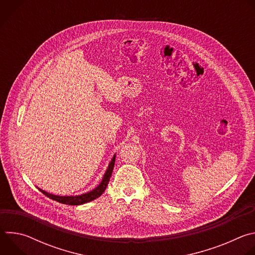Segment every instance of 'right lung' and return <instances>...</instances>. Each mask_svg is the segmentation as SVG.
Returning a JSON list of instances; mask_svg holds the SVG:
<instances>
[{
	"mask_svg": "<svg viewBox=\"0 0 255 255\" xmlns=\"http://www.w3.org/2000/svg\"><path fill=\"white\" fill-rule=\"evenodd\" d=\"M115 159H116V155H114L110 164H109L108 169L104 174V177L101 181V184L96 189H94L93 191H91L89 193H86V194H83V195H80V196H55V195H51V194H49V193H47V192H45V191H43L39 188H38V190L43 195L48 197L49 199H52L56 202H59L61 204H65V205L78 206V205H82V204L91 202V201L99 198L105 192V190H106V188L109 184V180H110V177L112 175V171H113L114 164H115Z\"/></svg>",
	"mask_w": 255,
	"mask_h": 255,
	"instance_id": "1",
	"label": "right lung"
}]
</instances>
